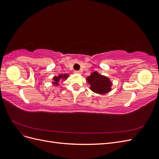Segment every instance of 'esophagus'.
<instances>
[{"label": "esophagus", "instance_id": "esophagus-1", "mask_svg": "<svg viewBox=\"0 0 159 159\" xmlns=\"http://www.w3.org/2000/svg\"><path fill=\"white\" fill-rule=\"evenodd\" d=\"M74 73L75 74H81V71H78V70H75L74 71Z\"/></svg>", "mask_w": 159, "mask_h": 159}]
</instances>
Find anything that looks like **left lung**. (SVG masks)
I'll return each instance as SVG.
<instances>
[{
  "instance_id": "1",
  "label": "left lung",
  "mask_w": 159,
  "mask_h": 159,
  "mask_svg": "<svg viewBox=\"0 0 159 159\" xmlns=\"http://www.w3.org/2000/svg\"><path fill=\"white\" fill-rule=\"evenodd\" d=\"M88 82L90 84V89L93 92L105 94L111 90V82L109 78L106 76L99 74L97 71H94L87 78Z\"/></svg>"
}]
</instances>
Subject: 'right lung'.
<instances>
[{
  "instance_id": "1",
  "label": "right lung",
  "mask_w": 159,
  "mask_h": 159,
  "mask_svg": "<svg viewBox=\"0 0 159 159\" xmlns=\"http://www.w3.org/2000/svg\"><path fill=\"white\" fill-rule=\"evenodd\" d=\"M68 77V75H60L59 76H55L54 78V84L55 85H58V82L60 79H66Z\"/></svg>"
}]
</instances>
